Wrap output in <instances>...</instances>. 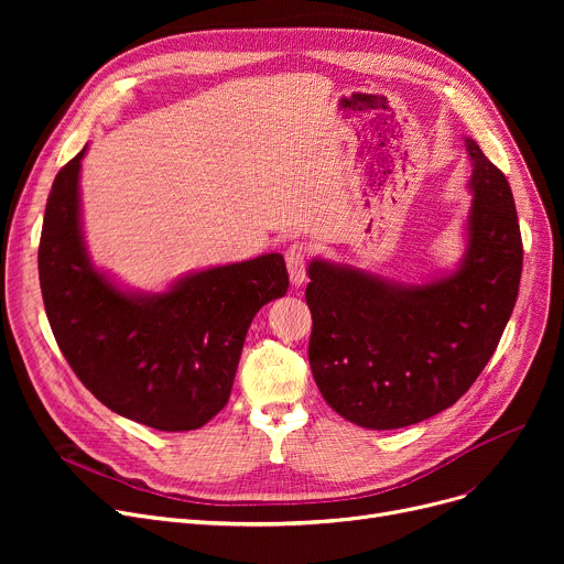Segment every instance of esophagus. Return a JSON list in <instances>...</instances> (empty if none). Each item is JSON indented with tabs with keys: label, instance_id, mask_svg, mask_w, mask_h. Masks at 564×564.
<instances>
[{
	"label": "esophagus",
	"instance_id": "34e87169",
	"mask_svg": "<svg viewBox=\"0 0 564 564\" xmlns=\"http://www.w3.org/2000/svg\"><path fill=\"white\" fill-rule=\"evenodd\" d=\"M306 256H308V251H306V247L300 245V242L290 245L288 251H285L288 274H290V281H292L294 288L304 285V281H306Z\"/></svg>",
	"mask_w": 564,
	"mask_h": 564
}]
</instances>
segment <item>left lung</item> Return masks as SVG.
<instances>
[{"label":"left lung","mask_w":564,"mask_h":564,"mask_svg":"<svg viewBox=\"0 0 564 564\" xmlns=\"http://www.w3.org/2000/svg\"><path fill=\"white\" fill-rule=\"evenodd\" d=\"M466 151L473 200L453 274L411 285L319 258L308 264L311 370L354 425L398 430L453 406L506 332L523 264L514 196L476 141Z\"/></svg>","instance_id":"obj_1"}]
</instances>
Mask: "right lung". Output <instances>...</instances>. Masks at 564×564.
Here are the masks:
<instances>
[{
  "label": "right lung",
  "instance_id": "obj_1",
  "mask_svg": "<svg viewBox=\"0 0 564 564\" xmlns=\"http://www.w3.org/2000/svg\"><path fill=\"white\" fill-rule=\"evenodd\" d=\"M77 153L56 173L39 276L58 349L105 406L162 432L198 430L226 406L256 313L288 292L281 253L219 264L166 292H126L91 264L79 215Z\"/></svg>",
  "mask_w": 564,
  "mask_h": 564
}]
</instances>
